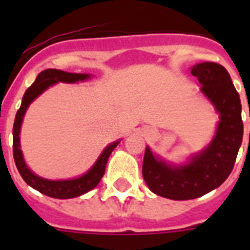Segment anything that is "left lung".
<instances>
[{
    "instance_id": "left-lung-1",
    "label": "left lung",
    "mask_w": 250,
    "mask_h": 250,
    "mask_svg": "<svg viewBox=\"0 0 250 250\" xmlns=\"http://www.w3.org/2000/svg\"><path fill=\"white\" fill-rule=\"evenodd\" d=\"M201 93L219 114L217 131L205 149L186 164L166 162L146 146L143 176L153 193L170 200H192L209 193L229 178L243 141L240 96L222 64L202 62L190 68Z\"/></svg>"
}]
</instances>
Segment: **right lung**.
<instances>
[{
	"mask_svg": "<svg viewBox=\"0 0 250 250\" xmlns=\"http://www.w3.org/2000/svg\"><path fill=\"white\" fill-rule=\"evenodd\" d=\"M90 78L89 74H72V72H66L62 70H56V68H48L41 71L37 75L36 80L33 84L25 90L21 105L15 115L13 127V153L14 161L17 165V168L19 174L23 178L29 187L33 189L39 190L42 194H46L53 198H74L78 196L89 192L97 186L101 178L105 174L106 164L109 160L110 154L113 152L121 140H117L106 146L94 165L90 167L79 178L67 179V180H49V179L41 178L39 175L29 170L28 166L25 165V161L23 158V153L21 150V128L23 123L24 114L28 109V106L40 96L44 90H46L49 86L54 85L57 83H78V82H84Z\"/></svg>",
	"mask_w": 250,
	"mask_h": 250,
	"instance_id": "obj_1",
	"label": "right lung"
}]
</instances>
